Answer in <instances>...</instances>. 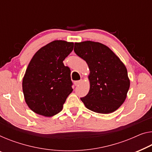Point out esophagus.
Masks as SVG:
<instances>
[{"mask_svg": "<svg viewBox=\"0 0 152 152\" xmlns=\"http://www.w3.org/2000/svg\"><path fill=\"white\" fill-rule=\"evenodd\" d=\"M83 80H77V81H75L74 82V85H75V86H78L80 84L82 83Z\"/></svg>", "mask_w": 152, "mask_h": 152, "instance_id": "34e87169", "label": "esophagus"}]
</instances>
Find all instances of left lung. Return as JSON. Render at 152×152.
<instances>
[{
	"label": "left lung",
	"mask_w": 152,
	"mask_h": 152,
	"mask_svg": "<svg viewBox=\"0 0 152 152\" xmlns=\"http://www.w3.org/2000/svg\"><path fill=\"white\" fill-rule=\"evenodd\" d=\"M74 52L89 69L88 94L80 99L92 111L108 114L125 102L130 81L126 67L106 45L92 41L76 42Z\"/></svg>",
	"instance_id": "1"
}]
</instances>
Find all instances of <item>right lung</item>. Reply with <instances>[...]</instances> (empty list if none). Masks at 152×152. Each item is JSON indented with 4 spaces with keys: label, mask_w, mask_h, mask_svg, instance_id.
<instances>
[{
    "label": "right lung",
    "mask_w": 152,
    "mask_h": 152,
    "mask_svg": "<svg viewBox=\"0 0 152 152\" xmlns=\"http://www.w3.org/2000/svg\"><path fill=\"white\" fill-rule=\"evenodd\" d=\"M73 48V42L54 40L31 58L22 80V90L26 104L34 113L52 117L62 110L73 91L71 71L63 61Z\"/></svg>",
    "instance_id": "right-lung-1"
}]
</instances>
